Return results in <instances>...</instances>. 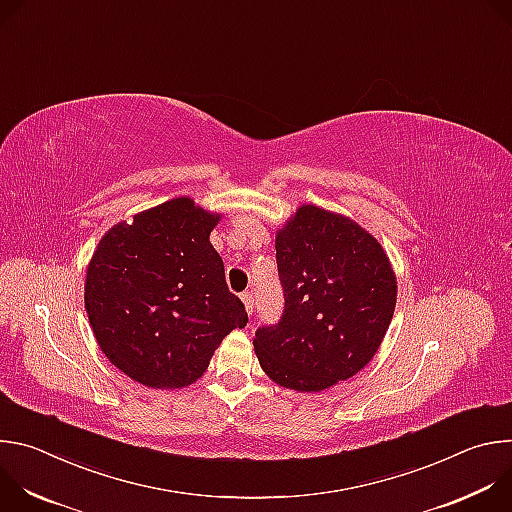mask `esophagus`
Returning <instances> with one entry per match:
<instances>
[{"label":"esophagus","instance_id":"34e87169","mask_svg":"<svg viewBox=\"0 0 512 512\" xmlns=\"http://www.w3.org/2000/svg\"><path fill=\"white\" fill-rule=\"evenodd\" d=\"M241 300H243V304H245V310H247L249 314H253V308H255V296H253V291H245V294L241 296Z\"/></svg>","mask_w":512,"mask_h":512}]
</instances>
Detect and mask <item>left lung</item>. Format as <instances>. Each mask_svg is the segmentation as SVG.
<instances>
[{
  "mask_svg": "<svg viewBox=\"0 0 512 512\" xmlns=\"http://www.w3.org/2000/svg\"><path fill=\"white\" fill-rule=\"evenodd\" d=\"M275 251L283 314L255 332L261 369L306 393L350 379L375 356L395 312L389 257L350 218L314 204L289 218Z\"/></svg>",
  "mask_w": 512,
  "mask_h": 512,
  "instance_id": "obj_1",
  "label": "left lung"
}]
</instances>
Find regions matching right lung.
<instances>
[{
    "label": "right lung",
    "mask_w": 512,
    "mask_h": 512,
    "mask_svg": "<svg viewBox=\"0 0 512 512\" xmlns=\"http://www.w3.org/2000/svg\"><path fill=\"white\" fill-rule=\"evenodd\" d=\"M218 214L174 198L115 225L85 281V308L105 356L133 381L180 389L249 318L208 237Z\"/></svg>",
    "instance_id": "add662e5"
}]
</instances>
